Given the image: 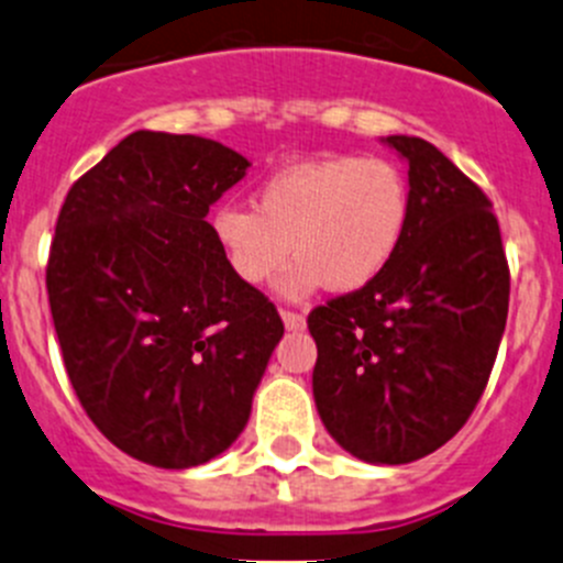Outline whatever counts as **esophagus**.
<instances>
[{"label":"esophagus","instance_id":"obj_1","mask_svg":"<svg viewBox=\"0 0 563 563\" xmlns=\"http://www.w3.org/2000/svg\"><path fill=\"white\" fill-rule=\"evenodd\" d=\"M280 319H283V324H286V330H291V332L305 330L302 313H294V310H280Z\"/></svg>","mask_w":563,"mask_h":563}]
</instances>
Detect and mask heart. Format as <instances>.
I'll return each mask as SVG.
<instances>
[{"instance_id":"b5f03b06","label":"heart","mask_w":563,"mask_h":563,"mask_svg":"<svg viewBox=\"0 0 563 563\" xmlns=\"http://www.w3.org/2000/svg\"><path fill=\"white\" fill-rule=\"evenodd\" d=\"M409 220V184L387 159L327 156L277 170L255 192V209L225 203L211 233L239 280L264 286L288 255L280 294L302 299L374 283L396 255Z\"/></svg>"}]
</instances>
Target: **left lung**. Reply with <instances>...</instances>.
Masks as SVG:
<instances>
[{
    "label": "left lung",
    "instance_id": "8db88e82",
    "mask_svg": "<svg viewBox=\"0 0 563 563\" xmlns=\"http://www.w3.org/2000/svg\"><path fill=\"white\" fill-rule=\"evenodd\" d=\"M407 162L409 220L387 269L308 316L313 398L368 465L449 443L487 387L509 316V266L487 195L432 143L382 136Z\"/></svg>",
    "mask_w": 563,
    "mask_h": 563
}]
</instances>
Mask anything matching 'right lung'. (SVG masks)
Returning a JSON list of instances; mask_svg holds the SVG:
<instances>
[{
	"mask_svg": "<svg viewBox=\"0 0 563 563\" xmlns=\"http://www.w3.org/2000/svg\"><path fill=\"white\" fill-rule=\"evenodd\" d=\"M247 170L217 140L134 131L59 211L46 288L65 371L103 438L145 465L231 449L283 338L206 222Z\"/></svg>",
	"mask_w": 563,
	"mask_h": 563,
	"instance_id": "add662e5",
	"label": "right lung"
}]
</instances>
